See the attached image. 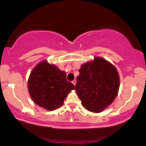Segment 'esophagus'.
I'll list each match as a JSON object with an SVG mask.
<instances>
[{"instance_id":"esophagus-1","label":"esophagus","mask_w":146,"mask_h":146,"mask_svg":"<svg viewBox=\"0 0 146 146\" xmlns=\"http://www.w3.org/2000/svg\"><path fill=\"white\" fill-rule=\"evenodd\" d=\"M72 83H73L74 85H75V84H76V80H73V82H72Z\"/></svg>"}]
</instances>
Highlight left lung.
Segmentation results:
<instances>
[{"instance_id":"8db88e82","label":"left lung","mask_w":146,"mask_h":146,"mask_svg":"<svg viewBox=\"0 0 146 146\" xmlns=\"http://www.w3.org/2000/svg\"><path fill=\"white\" fill-rule=\"evenodd\" d=\"M77 77L75 91L82 104L93 113H100L113 103L119 88L116 68L108 61L96 57L81 66Z\"/></svg>"}]
</instances>
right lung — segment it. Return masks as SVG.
Segmentation results:
<instances>
[{
	"label": "right lung",
	"instance_id": "1",
	"mask_svg": "<svg viewBox=\"0 0 146 146\" xmlns=\"http://www.w3.org/2000/svg\"><path fill=\"white\" fill-rule=\"evenodd\" d=\"M73 84L66 80V74L46 60L41 62L31 71L28 80V90L33 102L48 110L63 105Z\"/></svg>",
	"mask_w": 146,
	"mask_h": 146
}]
</instances>
